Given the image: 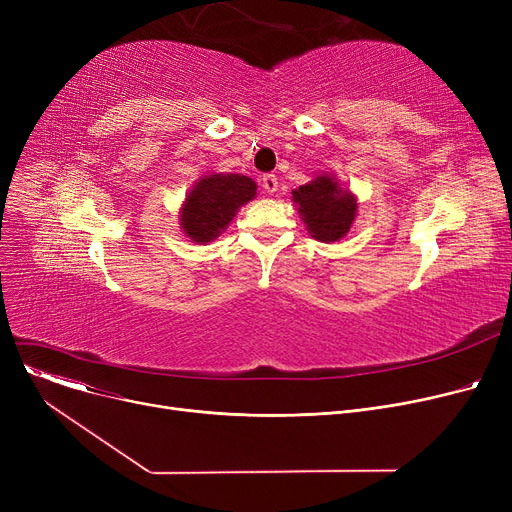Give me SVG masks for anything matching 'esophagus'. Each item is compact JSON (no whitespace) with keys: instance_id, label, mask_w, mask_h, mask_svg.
Returning <instances> with one entry per match:
<instances>
[{"instance_id":"1","label":"esophagus","mask_w":512,"mask_h":512,"mask_svg":"<svg viewBox=\"0 0 512 512\" xmlns=\"http://www.w3.org/2000/svg\"><path fill=\"white\" fill-rule=\"evenodd\" d=\"M261 186L265 188L267 193H276L278 191V176L276 174H265L261 178Z\"/></svg>"}]
</instances>
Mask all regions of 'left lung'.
Listing matches in <instances>:
<instances>
[{
	"label": "left lung",
	"instance_id": "obj_1",
	"mask_svg": "<svg viewBox=\"0 0 512 512\" xmlns=\"http://www.w3.org/2000/svg\"><path fill=\"white\" fill-rule=\"evenodd\" d=\"M309 234L321 242L340 240L355 220L357 201L330 176H319L292 193Z\"/></svg>",
	"mask_w": 512,
	"mask_h": 512
}]
</instances>
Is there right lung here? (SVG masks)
Returning <instances> with one entry per match:
<instances>
[{
    "label": "right lung",
    "instance_id": "1",
    "mask_svg": "<svg viewBox=\"0 0 512 512\" xmlns=\"http://www.w3.org/2000/svg\"><path fill=\"white\" fill-rule=\"evenodd\" d=\"M257 186L249 176L211 174L188 193L180 226L195 242H209L232 222L236 211L255 197Z\"/></svg>",
    "mask_w": 512,
    "mask_h": 512
}]
</instances>
